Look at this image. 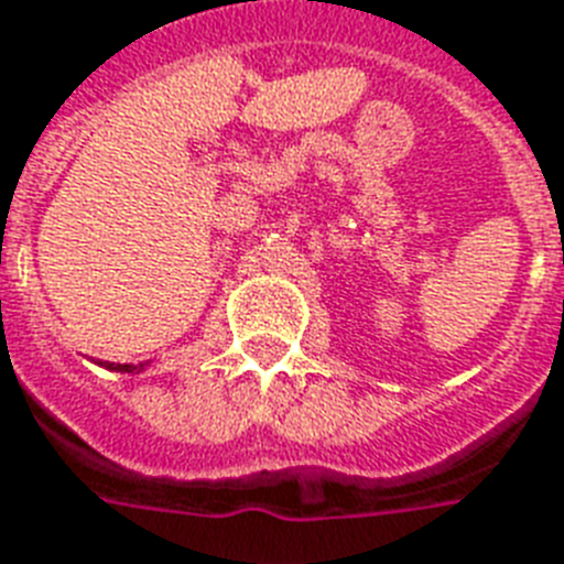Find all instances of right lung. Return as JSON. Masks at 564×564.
Returning a JSON list of instances; mask_svg holds the SVG:
<instances>
[{
    "instance_id": "1",
    "label": "right lung",
    "mask_w": 564,
    "mask_h": 564,
    "mask_svg": "<svg viewBox=\"0 0 564 564\" xmlns=\"http://www.w3.org/2000/svg\"><path fill=\"white\" fill-rule=\"evenodd\" d=\"M101 366H105V369H110V371H126V375L143 369V366H140V369H137V366H128V362H101Z\"/></svg>"
}]
</instances>
